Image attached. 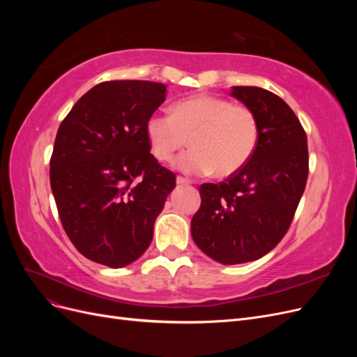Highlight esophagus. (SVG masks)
I'll list each match as a JSON object with an SVG mask.
<instances>
[{
  "instance_id": "34e87169",
  "label": "esophagus",
  "mask_w": 357,
  "mask_h": 357,
  "mask_svg": "<svg viewBox=\"0 0 357 357\" xmlns=\"http://www.w3.org/2000/svg\"><path fill=\"white\" fill-rule=\"evenodd\" d=\"M177 185H178V186H188V185H190V181H189L188 178L177 177Z\"/></svg>"
}]
</instances>
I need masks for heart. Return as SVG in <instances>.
Wrapping results in <instances>:
<instances>
[{
    "instance_id": "heart-1",
    "label": "heart",
    "mask_w": 357,
    "mask_h": 357,
    "mask_svg": "<svg viewBox=\"0 0 357 357\" xmlns=\"http://www.w3.org/2000/svg\"><path fill=\"white\" fill-rule=\"evenodd\" d=\"M146 137L153 156L172 160L183 147L192 150L176 160L186 174L229 177L253 156L259 125L252 109L211 95H195L177 101L171 114L155 113L146 122Z\"/></svg>"
}]
</instances>
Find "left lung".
Returning a JSON list of instances; mask_svg holds the SVG:
<instances>
[{"mask_svg":"<svg viewBox=\"0 0 357 357\" xmlns=\"http://www.w3.org/2000/svg\"><path fill=\"white\" fill-rule=\"evenodd\" d=\"M231 96L256 114L259 142L232 177L199 188L192 238L215 262L236 265L265 256L287 232L308 177L304 128L290 107L256 86H232Z\"/></svg>","mask_w":357,"mask_h":357,"instance_id":"obj_1","label":"left lung"}]
</instances>
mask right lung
<instances>
[{
  "instance_id": "1",
  "label": "right lung",
  "mask_w": 357,
  "mask_h": 357,
  "mask_svg": "<svg viewBox=\"0 0 357 357\" xmlns=\"http://www.w3.org/2000/svg\"><path fill=\"white\" fill-rule=\"evenodd\" d=\"M167 86L114 80L93 86L63 119L50 186L63 229L91 261L123 268L142 256L176 176L150 153L146 122Z\"/></svg>"
}]
</instances>
